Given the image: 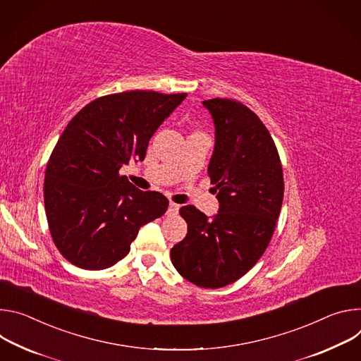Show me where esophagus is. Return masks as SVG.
Here are the masks:
<instances>
[{
    "instance_id": "34e87169",
    "label": "esophagus",
    "mask_w": 361,
    "mask_h": 361,
    "mask_svg": "<svg viewBox=\"0 0 361 361\" xmlns=\"http://www.w3.org/2000/svg\"><path fill=\"white\" fill-rule=\"evenodd\" d=\"M179 205L175 202H169V208H168V215H176L179 212Z\"/></svg>"
}]
</instances>
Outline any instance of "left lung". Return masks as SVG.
Returning <instances> with one entry per match:
<instances>
[{"label": "left lung", "mask_w": 361, "mask_h": 361, "mask_svg": "<svg viewBox=\"0 0 361 361\" xmlns=\"http://www.w3.org/2000/svg\"><path fill=\"white\" fill-rule=\"evenodd\" d=\"M212 116L215 146L208 175L219 202L212 218L180 208L188 233L171 250L176 271L202 288L245 275L265 252L284 197L283 168L259 117L231 99L202 102Z\"/></svg>", "instance_id": "8db88e82"}]
</instances>
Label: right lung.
Segmentation results:
<instances>
[{"label":"right lung","mask_w":361,"mask_h":361,"mask_svg":"<svg viewBox=\"0 0 361 361\" xmlns=\"http://www.w3.org/2000/svg\"><path fill=\"white\" fill-rule=\"evenodd\" d=\"M186 93L133 90L99 97L80 110L60 136L46 169L44 207L53 241L78 268L104 269L125 258L140 226L169 205L120 176L142 162L150 137Z\"/></svg>","instance_id":"obj_1"}]
</instances>
